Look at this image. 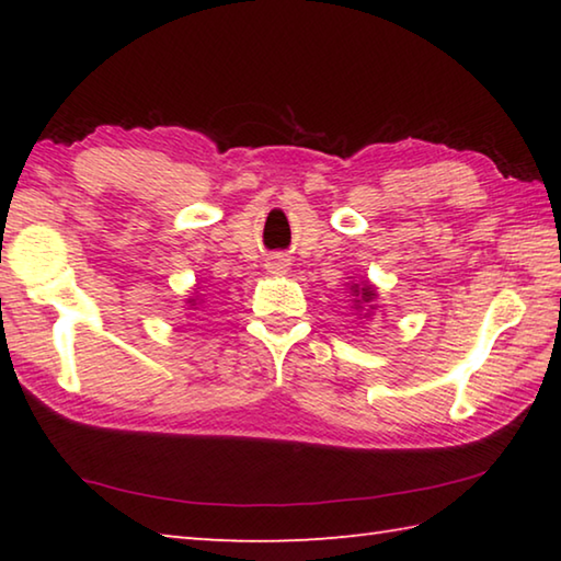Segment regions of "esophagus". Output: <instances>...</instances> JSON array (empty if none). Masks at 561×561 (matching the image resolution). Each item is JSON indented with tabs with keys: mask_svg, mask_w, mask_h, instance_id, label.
I'll list each match as a JSON object with an SVG mask.
<instances>
[{
	"mask_svg": "<svg viewBox=\"0 0 561 561\" xmlns=\"http://www.w3.org/2000/svg\"><path fill=\"white\" fill-rule=\"evenodd\" d=\"M264 267H267L270 274H284V272L289 270V260L282 257V254H274V257H270Z\"/></svg>",
	"mask_w": 561,
	"mask_h": 561,
	"instance_id": "1",
	"label": "esophagus"
}]
</instances>
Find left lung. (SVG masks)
I'll use <instances>...</instances> for the list:
<instances>
[{"mask_svg":"<svg viewBox=\"0 0 561 561\" xmlns=\"http://www.w3.org/2000/svg\"><path fill=\"white\" fill-rule=\"evenodd\" d=\"M348 291H351V309L356 311L358 314V319H368V317H374V311L378 309V304H376V299H378V291H376V287L368 279H364V282H351L348 284Z\"/></svg>","mask_w":561,"mask_h":561,"instance_id":"8db88e82","label":"left lung"}]
</instances>
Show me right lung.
<instances>
[{
    "label": "right lung",
    "mask_w": 561,
    "mask_h": 561,
    "mask_svg": "<svg viewBox=\"0 0 561 561\" xmlns=\"http://www.w3.org/2000/svg\"><path fill=\"white\" fill-rule=\"evenodd\" d=\"M185 304H187V307H190V309H197V307H201V304H203V299H201V294H197V297H190V299H187Z\"/></svg>",
    "instance_id": "right-lung-1"
}]
</instances>
